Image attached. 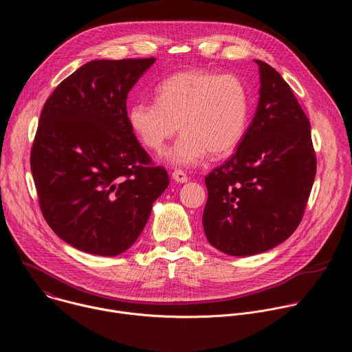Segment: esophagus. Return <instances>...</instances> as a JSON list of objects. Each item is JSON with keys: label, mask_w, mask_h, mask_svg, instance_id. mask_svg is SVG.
Returning <instances> with one entry per match:
<instances>
[{"label": "esophagus", "mask_w": 352, "mask_h": 352, "mask_svg": "<svg viewBox=\"0 0 352 352\" xmlns=\"http://www.w3.org/2000/svg\"><path fill=\"white\" fill-rule=\"evenodd\" d=\"M173 179H174L175 182H179V184H185V182H188V177H186V174H185L184 171H181V170H175V171L173 173Z\"/></svg>", "instance_id": "obj_1"}]
</instances>
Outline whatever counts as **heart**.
Listing matches in <instances>:
<instances>
[{"label": "heart", "mask_w": 352, "mask_h": 352, "mask_svg": "<svg viewBox=\"0 0 352 352\" xmlns=\"http://www.w3.org/2000/svg\"><path fill=\"white\" fill-rule=\"evenodd\" d=\"M156 97L157 102H135L128 122L140 142L156 152L179 128L184 133L164 155L173 166H193L208 152L227 156L243 138L249 93L236 75L205 69L178 72L156 87Z\"/></svg>", "instance_id": "1"}]
</instances>
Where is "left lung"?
Instances as JSON below:
<instances>
[{
    "instance_id": "8db88e82",
    "label": "left lung",
    "mask_w": 352,
    "mask_h": 352,
    "mask_svg": "<svg viewBox=\"0 0 352 352\" xmlns=\"http://www.w3.org/2000/svg\"><path fill=\"white\" fill-rule=\"evenodd\" d=\"M259 67L255 117L236 152L206 178L204 230L231 256L258 255L299 226L316 175L311 124L288 83L269 64Z\"/></svg>"
}]
</instances>
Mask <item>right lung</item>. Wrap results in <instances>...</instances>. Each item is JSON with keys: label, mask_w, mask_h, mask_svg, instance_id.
<instances>
[{"label": "right lung", "mask_w": 352, "mask_h": 352, "mask_svg": "<svg viewBox=\"0 0 352 352\" xmlns=\"http://www.w3.org/2000/svg\"><path fill=\"white\" fill-rule=\"evenodd\" d=\"M155 61H90L41 110L30 153L40 209L63 241L86 254H124L170 184L167 171L152 166L126 113L129 90Z\"/></svg>", "instance_id": "add662e5"}]
</instances>
